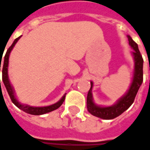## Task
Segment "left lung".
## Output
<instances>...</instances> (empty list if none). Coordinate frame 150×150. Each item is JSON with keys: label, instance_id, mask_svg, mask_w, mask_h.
I'll use <instances>...</instances> for the list:
<instances>
[{"label": "left lung", "instance_id": "1", "mask_svg": "<svg viewBox=\"0 0 150 150\" xmlns=\"http://www.w3.org/2000/svg\"><path fill=\"white\" fill-rule=\"evenodd\" d=\"M129 45L133 50L132 52V56L133 57L134 61V69L132 73V79L129 88L126 92V94L122 95L116 102L109 106H103L95 104L93 99L92 89L94 86V83L90 81V89L88 90V93L87 95V108L90 114L93 116L100 117L101 119L105 120H110L114 119L121 114H122L125 110H127L133 103L134 99L136 97V94L139 91V88L143 83V64L144 60L140 54L138 45L133 41L131 36L127 35Z\"/></svg>", "mask_w": 150, "mask_h": 150}]
</instances>
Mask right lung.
Listing matches in <instances>:
<instances>
[{
    "label": "right lung",
    "instance_id": "add662e5",
    "mask_svg": "<svg viewBox=\"0 0 150 150\" xmlns=\"http://www.w3.org/2000/svg\"><path fill=\"white\" fill-rule=\"evenodd\" d=\"M21 38V36H19L18 38H17L11 46L8 48V50H6V55L4 57V62L2 65L1 66V61H0V71H1V69H2V81H3V83L6 88V91L9 94L10 98H11L12 103L20 110H23L24 112H26L28 114H30V115H35V116H40V115H43V114H45V113H48L50 111H53L56 109H58L64 102L65 100V96L66 94H64L63 96L62 97V99L59 101H57L55 104H52L50 105H47V106H31V105H28L26 104H22L21 102H19L16 94H15V90L13 88V87L10 83V80H9V76H8V64H9V56L11 54V51L13 49V47L15 46V45L17 44V42L18 41L19 39ZM0 86H1V79H0Z\"/></svg>",
    "mask_w": 150,
    "mask_h": 150
}]
</instances>
